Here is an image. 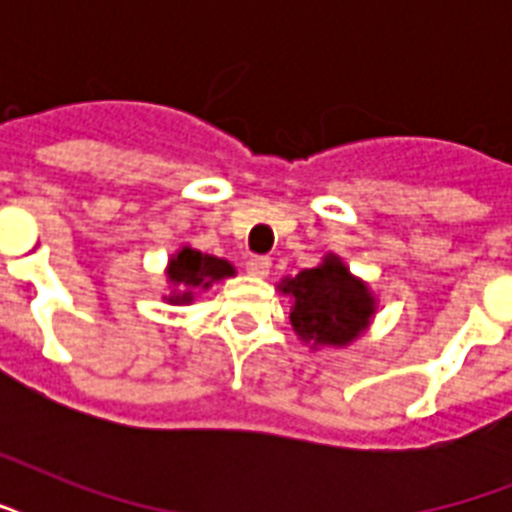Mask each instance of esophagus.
I'll return each mask as SVG.
<instances>
[{"mask_svg":"<svg viewBox=\"0 0 512 512\" xmlns=\"http://www.w3.org/2000/svg\"><path fill=\"white\" fill-rule=\"evenodd\" d=\"M247 271L252 273V276H257V279H265L268 271H271V260H268V257H249Z\"/></svg>","mask_w":512,"mask_h":512,"instance_id":"1","label":"esophagus"}]
</instances>
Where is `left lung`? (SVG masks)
Returning <instances> with one entry per match:
<instances>
[{
	"instance_id": "left-lung-1",
	"label": "left lung",
	"mask_w": 512,
	"mask_h": 512,
	"mask_svg": "<svg viewBox=\"0 0 512 512\" xmlns=\"http://www.w3.org/2000/svg\"><path fill=\"white\" fill-rule=\"evenodd\" d=\"M279 289L292 303L289 321L295 335L311 348H345L364 335L377 313L369 284L332 252L316 268L281 279Z\"/></svg>"
}]
</instances>
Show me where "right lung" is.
<instances>
[{
    "label": "right lung",
    "mask_w": 512,
    "mask_h": 512,
    "mask_svg": "<svg viewBox=\"0 0 512 512\" xmlns=\"http://www.w3.org/2000/svg\"><path fill=\"white\" fill-rule=\"evenodd\" d=\"M231 276H236V268L228 260L204 255L199 249H193L191 244H183L167 260L170 295H164V300L170 305H188L196 300L199 289H209L215 281L231 279Z\"/></svg>",
    "instance_id": "add662e5"
}]
</instances>
